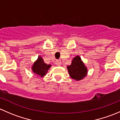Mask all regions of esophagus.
Instances as JSON below:
<instances>
[{
  "instance_id": "1",
  "label": "esophagus",
  "mask_w": 120,
  "mask_h": 120,
  "mask_svg": "<svg viewBox=\"0 0 120 120\" xmlns=\"http://www.w3.org/2000/svg\"><path fill=\"white\" fill-rule=\"evenodd\" d=\"M56 64L57 65V66H60V65L61 64V61H60V60H57L56 61Z\"/></svg>"
}]
</instances>
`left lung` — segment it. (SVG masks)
<instances>
[{"label":"left lung","mask_w":120,"mask_h":120,"mask_svg":"<svg viewBox=\"0 0 120 120\" xmlns=\"http://www.w3.org/2000/svg\"><path fill=\"white\" fill-rule=\"evenodd\" d=\"M67 69L70 77L77 81L83 79L87 74L86 67L78 56L74 58L71 64L67 66Z\"/></svg>","instance_id":"left-lung-1"}]
</instances>
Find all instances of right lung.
<instances>
[{
	"label": "right lung",
	"mask_w": 120,
	"mask_h": 120,
	"mask_svg": "<svg viewBox=\"0 0 120 120\" xmlns=\"http://www.w3.org/2000/svg\"><path fill=\"white\" fill-rule=\"evenodd\" d=\"M50 67H51V65L46 64L45 63L43 59L41 57V56H39L37 61L34 64L32 69L33 72L35 74L42 77L45 75Z\"/></svg>",
	"instance_id": "add662e5"
}]
</instances>
